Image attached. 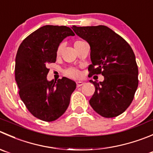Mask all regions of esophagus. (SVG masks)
I'll return each mask as SVG.
<instances>
[{"mask_svg":"<svg viewBox=\"0 0 153 153\" xmlns=\"http://www.w3.org/2000/svg\"><path fill=\"white\" fill-rule=\"evenodd\" d=\"M84 84V83L83 82V81H77V82H76L77 87H81V86H82Z\"/></svg>","mask_w":153,"mask_h":153,"instance_id":"34e87169","label":"esophagus"}]
</instances>
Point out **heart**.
Masks as SVG:
<instances>
[{
	"label": "heart",
	"mask_w": 153,
	"mask_h": 153,
	"mask_svg": "<svg viewBox=\"0 0 153 153\" xmlns=\"http://www.w3.org/2000/svg\"><path fill=\"white\" fill-rule=\"evenodd\" d=\"M83 42V41H76V42H75V44H74V45L79 43V42ZM62 48H63V45H60L58 46V48H57V55H59V54H60ZM65 74H66L67 76L71 77V78H78V77L80 76V75H81L79 71H78L77 69H75V68H69V69H67L66 71H65Z\"/></svg>",
	"instance_id": "b5f03b06"
}]
</instances>
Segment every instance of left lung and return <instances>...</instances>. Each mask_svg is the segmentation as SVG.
Segmentation results:
<instances>
[{
	"mask_svg": "<svg viewBox=\"0 0 153 153\" xmlns=\"http://www.w3.org/2000/svg\"><path fill=\"white\" fill-rule=\"evenodd\" d=\"M75 33L90 46L89 77L102 74V82L90 80L95 93L90 105L102 117L119 116L128 108L138 86V68L132 48L107 26H72Z\"/></svg>",
	"mask_w": 153,
	"mask_h": 153,
	"instance_id": "1",
	"label": "left lung"
}]
</instances>
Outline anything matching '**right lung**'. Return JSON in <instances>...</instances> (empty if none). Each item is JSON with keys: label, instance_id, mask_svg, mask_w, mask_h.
<instances>
[{"label": "right lung", "instance_id": "add662e5", "mask_svg": "<svg viewBox=\"0 0 153 153\" xmlns=\"http://www.w3.org/2000/svg\"><path fill=\"white\" fill-rule=\"evenodd\" d=\"M75 33L66 26L45 25L30 34L21 43L16 57L15 78L19 96L35 117L54 121L67 109L75 81L63 77L48 81V63H55L60 42Z\"/></svg>", "mask_w": 153, "mask_h": 153}]
</instances>
